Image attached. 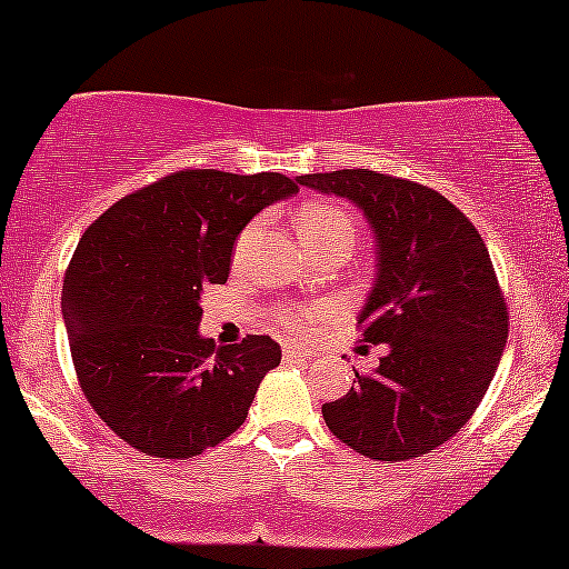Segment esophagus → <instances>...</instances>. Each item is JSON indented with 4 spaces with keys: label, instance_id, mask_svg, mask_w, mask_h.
I'll list each match as a JSON object with an SVG mask.
<instances>
[{
    "label": "esophagus",
    "instance_id": "obj_1",
    "mask_svg": "<svg viewBox=\"0 0 569 569\" xmlns=\"http://www.w3.org/2000/svg\"><path fill=\"white\" fill-rule=\"evenodd\" d=\"M284 357H287V360H306V357H311V352H309V349H303V347H292V343H287Z\"/></svg>",
    "mask_w": 569,
    "mask_h": 569
}]
</instances>
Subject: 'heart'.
Segmentation results:
<instances>
[{
	"instance_id": "heart-1",
	"label": "heart",
	"mask_w": 569,
	"mask_h": 569,
	"mask_svg": "<svg viewBox=\"0 0 569 569\" xmlns=\"http://www.w3.org/2000/svg\"><path fill=\"white\" fill-rule=\"evenodd\" d=\"M296 228L309 250L328 244L336 236H352L355 239L352 217H349L347 209L328 201H311L301 207V212L296 214ZM273 319H277L284 330H290V333H309V330H315L319 325L317 311L296 309V306H282V309H277Z\"/></svg>"
}]
</instances>
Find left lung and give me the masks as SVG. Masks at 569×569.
Listing matches in <instances>:
<instances>
[{"instance_id":"8db88e82","label":"left lung","mask_w":569,"mask_h":569,"mask_svg":"<svg viewBox=\"0 0 569 569\" xmlns=\"http://www.w3.org/2000/svg\"><path fill=\"white\" fill-rule=\"evenodd\" d=\"M298 182L357 203L379 260L357 328L387 355L322 406L325 425L379 462L430 455L468 425L506 349L508 309L487 244L455 203L403 177L341 169Z\"/></svg>"}]
</instances>
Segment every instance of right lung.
Returning <instances> with one entry per match:
<instances>
[{"label":"right lung","instance_id":"add662e5","mask_svg":"<svg viewBox=\"0 0 569 569\" xmlns=\"http://www.w3.org/2000/svg\"><path fill=\"white\" fill-rule=\"evenodd\" d=\"M292 193L277 171L184 169L82 233L61 296L72 362L101 422L142 455L188 459L226 440L282 360L268 336L217 347L199 322L203 287L226 282L247 222Z\"/></svg>","mask_w":569,"mask_h":569}]
</instances>
